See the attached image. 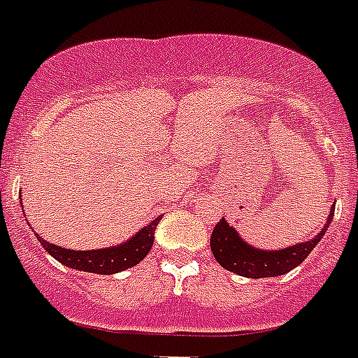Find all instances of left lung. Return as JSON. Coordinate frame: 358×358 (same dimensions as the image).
<instances>
[{"label": "left lung", "mask_w": 358, "mask_h": 358, "mask_svg": "<svg viewBox=\"0 0 358 358\" xmlns=\"http://www.w3.org/2000/svg\"><path fill=\"white\" fill-rule=\"evenodd\" d=\"M334 205L329 210L327 222L314 238L307 242L288 245L282 250H260L255 245L248 244L233 225H229L225 218H222L210 234V250L214 259L225 270L233 271L236 275L250 277V279H262V277L285 275L290 270L297 268L303 260L310 255V251L318 245V242L327 233L329 224L333 222Z\"/></svg>", "instance_id": "1"}]
</instances>
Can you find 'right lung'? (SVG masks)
Segmentation results:
<instances>
[{"instance_id":"obj_1","label":"right lung","mask_w":358,"mask_h":358,"mask_svg":"<svg viewBox=\"0 0 358 358\" xmlns=\"http://www.w3.org/2000/svg\"><path fill=\"white\" fill-rule=\"evenodd\" d=\"M22 213H24V205H22ZM159 222H161V216H157L145 227L136 231L129 240H125L122 244L110 245V248H103V250H66L62 245L51 244L48 240L40 238L38 234H36V238L53 259L71 270L110 275V273H120L127 268H133L140 260H144V257L150 253L151 245H153V240H155L153 234H155Z\"/></svg>"}]
</instances>
